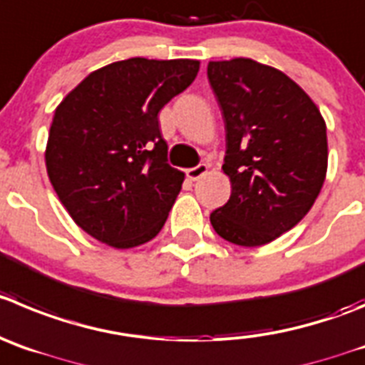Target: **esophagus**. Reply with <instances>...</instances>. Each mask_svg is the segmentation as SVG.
Here are the masks:
<instances>
[{"label":"esophagus","instance_id":"obj_1","mask_svg":"<svg viewBox=\"0 0 365 365\" xmlns=\"http://www.w3.org/2000/svg\"><path fill=\"white\" fill-rule=\"evenodd\" d=\"M207 171H209V165H207V163H200V165L192 167V169H187L185 173H187V178L196 182V180H200L202 176H205Z\"/></svg>","mask_w":365,"mask_h":365}]
</instances>
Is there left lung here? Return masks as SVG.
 Listing matches in <instances>:
<instances>
[{
	"mask_svg": "<svg viewBox=\"0 0 365 365\" xmlns=\"http://www.w3.org/2000/svg\"><path fill=\"white\" fill-rule=\"evenodd\" d=\"M225 122L223 173L230 198L210 214L214 230L240 247H261L294 229L328 171L326 122L286 73L248 57L207 66Z\"/></svg>",
	"mask_w": 365,
	"mask_h": 365,
	"instance_id": "obj_1",
	"label": "left lung"
}]
</instances>
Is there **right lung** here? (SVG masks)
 Returning <instances> with one entry per match:
<instances>
[{
  "label": "right lung",
  "instance_id": "right-lung-1",
  "mask_svg": "<svg viewBox=\"0 0 365 365\" xmlns=\"http://www.w3.org/2000/svg\"><path fill=\"white\" fill-rule=\"evenodd\" d=\"M198 70L196 59L117 61L56 108L48 178L71 220L101 243L124 250L162 230L185 175L167 163L158 113Z\"/></svg>",
  "mask_w": 365,
  "mask_h": 365
}]
</instances>
